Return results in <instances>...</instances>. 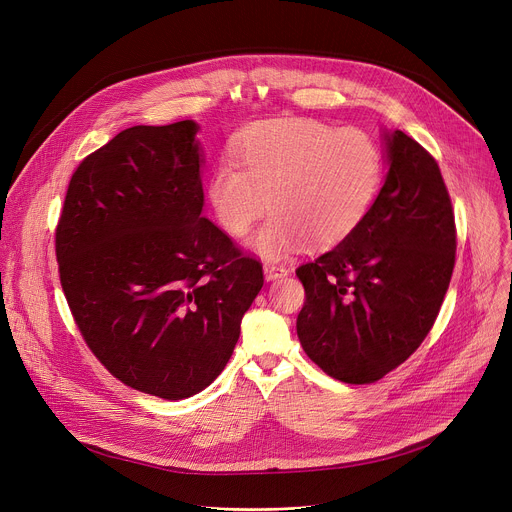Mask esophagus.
Wrapping results in <instances>:
<instances>
[{"label": "esophagus", "instance_id": "obj_1", "mask_svg": "<svg viewBox=\"0 0 512 512\" xmlns=\"http://www.w3.org/2000/svg\"><path fill=\"white\" fill-rule=\"evenodd\" d=\"M263 273H265V279H267V281H275V279H281V277H285L289 271H287L283 265L265 263V265H263Z\"/></svg>", "mask_w": 512, "mask_h": 512}]
</instances>
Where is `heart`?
Listing matches in <instances>:
<instances>
[{"mask_svg": "<svg viewBox=\"0 0 512 512\" xmlns=\"http://www.w3.org/2000/svg\"><path fill=\"white\" fill-rule=\"evenodd\" d=\"M233 160L216 164L206 182L212 214L241 237L269 206L273 212L247 245L269 261L342 241L367 214L381 182V152L362 129H334L318 119L285 117L249 127Z\"/></svg>", "mask_w": 512, "mask_h": 512, "instance_id": "b5f03b06", "label": "heart"}]
</instances>
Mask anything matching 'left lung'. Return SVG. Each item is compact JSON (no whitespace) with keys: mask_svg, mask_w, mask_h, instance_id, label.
<instances>
[{"mask_svg":"<svg viewBox=\"0 0 512 512\" xmlns=\"http://www.w3.org/2000/svg\"><path fill=\"white\" fill-rule=\"evenodd\" d=\"M387 174L362 221L298 267L306 304L298 338L318 367L350 385L397 369L442 308L456 261L450 194L437 162L401 129H383Z\"/></svg>","mask_w":512,"mask_h":512,"instance_id":"8db88e82","label":"left lung"}]
</instances>
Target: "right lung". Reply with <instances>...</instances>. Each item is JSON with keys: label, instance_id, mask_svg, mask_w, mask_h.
<instances>
[{"label": "right lung", "instance_id": "right-lung-1", "mask_svg": "<svg viewBox=\"0 0 512 512\" xmlns=\"http://www.w3.org/2000/svg\"><path fill=\"white\" fill-rule=\"evenodd\" d=\"M200 125H135L72 174L60 283L93 354L127 387L178 401L223 373L263 287L259 261L202 218Z\"/></svg>", "mask_w": 512, "mask_h": 512}]
</instances>
